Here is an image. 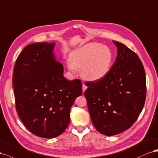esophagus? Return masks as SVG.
Wrapping results in <instances>:
<instances>
[{
	"label": "esophagus",
	"instance_id": "1",
	"mask_svg": "<svg viewBox=\"0 0 158 158\" xmlns=\"http://www.w3.org/2000/svg\"><path fill=\"white\" fill-rule=\"evenodd\" d=\"M87 89V86H86L84 83L83 84V92H85V91Z\"/></svg>",
	"mask_w": 158,
	"mask_h": 158
}]
</instances>
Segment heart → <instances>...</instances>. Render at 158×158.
Returning a JSON list of instances; mask_svg holds the SVG:
<instances>
[{
    "label": "heart",
    "instance_id": "1",
    "mask_svg": "<svg viewBox=\"0 0 158 158\" xmlns=\"http://www.w3.org/2000/svg\"><path fill=\"white\" fill-rule=\"evenodd\" d=\"M113 54L108 46L90 43L71 54L69 68L74 71L81 69V75L89 81H97L104 77L110 72Z\"/></svg>",
    "mask_w": 158,
    "mask_h": 158
}]
</instances>
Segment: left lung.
<instances>
[{
    "label": "left lung",
    "mask_w": 158,
    "mask_h": 158,
    "mask_svg": "<svg viewBox=\"0 0 158 158\" xmlns=\"http://www.w3.org/2000/svg\"><path fill=\"white\" fill-rule=\"evenodd\" d=\"M117 57L100 80L86 82L85 93L91 121L99 133L113 136L134 124L143 109L146 74L140 59L123 44L113 40Z\"/></svg>",
    "instance_id": "obj_1"
}]
</instances>
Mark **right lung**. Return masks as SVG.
Here are the masks:
<instances>
[{
    "instance_id": "obj_1",
    "label": "right lung",
    "mask_w": 158,
    "mask_h": 158,
    "mask_svg": "<svg viewBox=\"0 0 158 158\" xmlns=\"http://www.w3.org/2000/svg\"><path fill=\"white\" fill-rule=\"evenodd\" d=\"M55 43L26 46L15 64L12 86L18 114L33 134L46 139L62 134L70 121V109L82 94L79 79L68 81L53 54Z\"/></svg>"
}]
</instances>
